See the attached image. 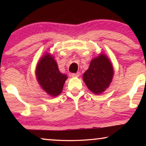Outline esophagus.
I'll return each instance as SVG.
<instances>
[{"label": "esophagus", "mask_w": 146, "mask_h": 146, "mask_svg": "<svg viewBox=\"0 0 146 146\" xmlns=\"http://www.w3.org/2000/svg\"><path fill=\"white\" fill-rule=\"evenodd\" d=\"M72 77H78L80 76V73L78 72V73H74V74H71Z\"/></svg>", "instance_id": "1"}]
</instances>
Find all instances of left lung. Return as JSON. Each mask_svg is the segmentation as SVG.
Returning <instances> with one entry per match:
<instances>
[{"label":"left lung","mask_w":146,"mask_h":146,"mask_svg":"<svg viewBox=\"0 0 146 146\" xmlns=\"http://www.w3.org/2000/svg\"><path fill=\"white\" fill-rule=\"evenodd\" d=\"M113 68L105 54H100L92 60L89 68L83 75L86 85L92 92L100 94L109 87L112 81Z\"/></svg>","instance_id":"obj_1"}]
</instances>
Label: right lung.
Wrapping results in <instances>:
<instances>
[{
	"label": "right lung",
	"mask_w": 146,
	"mask_h": 146,
	"mask_svg": "<svg viewBox=\"0 0 146 146\" xmlns=\"http://www.w3.org/2000/svg\"><path fill=\"white\" fill-rule=\"evenodd\" d=\"M36 77L48 94L57 96L62 92L67 76L59 71L57 62L50 54L43 56L36 68Z\"/></svg>",
	"instance_id": "right-lung-1"
}]
</instances>
